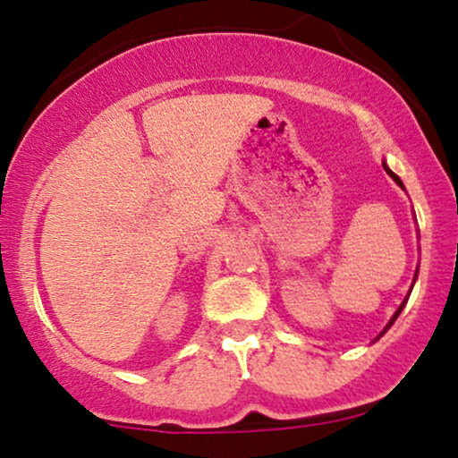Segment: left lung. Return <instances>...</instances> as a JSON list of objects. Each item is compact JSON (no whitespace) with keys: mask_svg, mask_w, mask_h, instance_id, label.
Returning <instances> with one entry per match:
<instances>
[{"mask_svg":"<svg viewBox=\"0 0 458 458\" xmlns=\"http://www.w3.org/2000/svg\"><path fill=\"white\" fill-rule=\"evenodd\" d=\"M384 168H386V173H387V174H390V177L394 179V183H396L398 187H403V190H404V183H403V181H400V177H398V174H396V173H392V168L386 165V160H384ZM417 275H419V267H417V271H415V277H412V285H415V281H417ZM412 285H411V290H412ZM411 290H409V293H406V298L403 300V304H400V306H398V310H396V312H394V315H392V318H390V321H387V325H386V327H384V329H381V334H379L377 337H375V340H379V337H381V335H384V334H386V331L392 327V325H394V321H396V318H398V315H400V312H403V309H404V304H406V300H409V296H411Z\"/></svg>","mask_w":458,"mask_h":458,"instance_id":"1","label":"left lung"}]
</instances>
